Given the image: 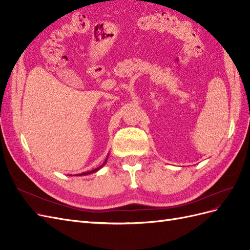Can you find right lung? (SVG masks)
Masks as SVG:
<instances>
[{
	"label": "right lung",
	"mask_w": 250,
	"mask_h": 250,
	"mask_svg": "<svg viewBox=\"0 0 250 250\" xmlns=\"http://www.w3.org/2000/svg\"><path fill=\"white\" fill-rule=\"evenodd\" d=\"M107 158H108V156L106 157V160H105V162L100 166V167H98L97 169H94V170H92V171H88V172H84V173H81V174H79V176L80 175H88V174H92V173H94V172H97L98 170H100L102 167H103V166L105 165V164H106V161H107Z\"/></svg>",
	"instance_id": "right-lung-1"
}]
</instances>
